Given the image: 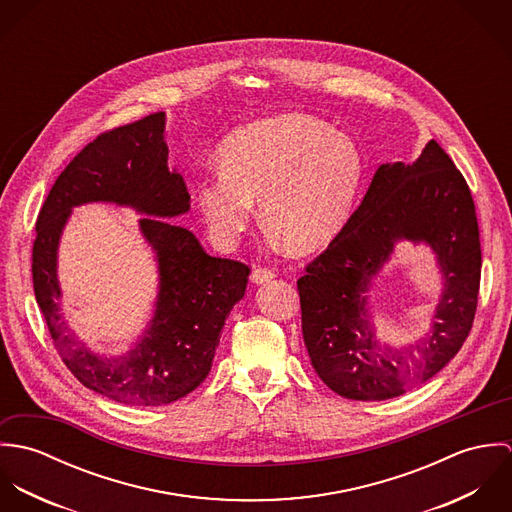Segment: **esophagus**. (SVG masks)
<instances>
[{
    "label": "esophagus",
    "mask_w": 512,
    "mask_h": 512,
    "mask_svg": "<svg viewBox=\"0 0 512 512\" xmlns=\"http://www.w3.org/2000/svg\"><path fill=\"white\" fill-rule=\"evenodd\" d=\"M252 282L254 284H264V282H270V280H274L276 278V274H274V270L272 268H266V266H256L254 270H252Z\"/></svg>",
    "instance_id": "34e87169"
}]
</instances>
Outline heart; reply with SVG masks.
Returning a JSON list of instances; mask_svg holds the SVG:
<instances>
[{"instance_id": "heart-1", "label": "heart", "mask_w": 512, "mask_h": 512, "mask_svg": "<svg viewBox=\"0 0 512 512\" xmlns=\"http://www.w3.org/2000/svg\"><path fill=\"white\" fill-rule=\"evenodd\" d=\"M220 171L195 183L211 236L232 246L262 201L266 224L297 252L331 242L349 220L365 159L357 142L307 114H280L232 132Z\"/></svg>"}]
</instances>
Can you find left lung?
<instances>
[{"instance_id":"1","label":"left lung","mask_w":512,"mask_h":512,"mask_svg":"<svg viewBox=\"0 0 512 512\" xmlns=\"http://www.w3.org/2000/svg\"><path fill=\"white\" fill-rule=\"evenodd\" d=\"M398 239L426 241L446 288L433 331L418 344L380 346L365 292ZM481 242L467 181L436 140L406 165L376 169L363 203L297 280L301 331L319 378L349 400H388L424 384L465 343L479 297Z\"/></svg>"}]
</instances>
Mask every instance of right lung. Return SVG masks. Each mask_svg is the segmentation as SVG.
<instances>
[{
    "mask_svg": "<svg viewBox=\"0 0 512 512\" xmlns=\"http://www.w3.org/2000/svg\"><path fill=\"white\" fill-rule=\"evenodd\" d=\"M163 134L165 112L100 134L57 177L35 224L33 290L57 353L80 384L130 406L171 404L207 378L224 321L250 274L242 262L209 256L191 230L165 220L187 213L191 197L183 177L167 167ZM100 200L152 215L141 229L160 272L154 317L135 349L120 358L88 350L58 305L62 228L73 206Z\"/></svg>",
    "mask_w": 512,
    "mask_h": 512,
    "instance_id": "1",
    "label": "right lung"
}]
</instances>
